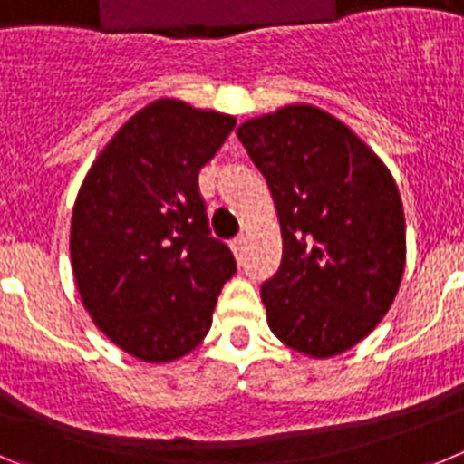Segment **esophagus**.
<instances>
[{"label": "esophagus", "instance_id": "esophagus-1", "mask_svg": "<svg viewBox=\"0 0 464 464\" xmlns=\"http://www.w3.org/2000/svg\"><path fill=\"white\" fill-rule=\"evenodd\" d=\"M232 251H235L237 260H244V256H246V237H237V239L232 241Z\"/></svg>", "mask_w": 464, "mask_h": 464}]
</instances>
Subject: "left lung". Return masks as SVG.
Listing matches in <instances>:
<instances>
[{"mask_svg":"<svg viewBox=\"0 0 464 464\" xmlns=\"http://www.w3.org/2000/svg\"><path fill=\"white\" fill-rule=\"evenodd\" d=\"M237 137L278 211L281 267L262 283L285 346L332 358L388 314L407 260L395 179L342 121L309 104L246 121Z\"/></svg>","mask_w":464,"mask_h":464,"instance_id":"8db88e82","label":"left lung"}]
</instances>
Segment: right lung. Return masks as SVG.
<instances>
[{"mask_svg":"<svg viewBox=\"0 0 464 464\" xmlns=\"http://www.w3.org/2000/svg\"><path fill=\"white\" fill-rule=\"evenodd\" d=\"M235 125L218 111L153 102L106 143L76 197L69 248L83 306L143 362L190 353L237 272L197 181Z\"/></svg>","mask_w":464,"mask_h":464,"instance_id":"add662e5","label":"right lung"}]
</instances>
